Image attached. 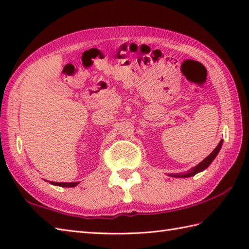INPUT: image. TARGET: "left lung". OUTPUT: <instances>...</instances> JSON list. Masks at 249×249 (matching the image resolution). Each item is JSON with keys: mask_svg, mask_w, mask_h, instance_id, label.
<instances>
[{"mask_svg": "<svg viewBox=\"0 0 249 249\" xmlns=\"http://www.w3.org/2000/svg\"><path fill=\"white\" fill-rule=\"evenodd\" d=\"M221 145H223V140H220V142L218 143V145L215 147V150L211 153V154L205 158V160H203L202 161H201L199 165H197L196 167H194L192 170H189L187 173H183V174H170L171 177H174V178H188V177H193V176H195V174H197L198 172H201V171H203L204 169H206L208 168L210 165H211V162H212L214 160H215V157L217 156V154H218V152L220 151V149H221Z\"/></svg>", "mask_w": 249, "mask_h": 249, "instance_id": "8db88e82", "label": "left lung"}]
</instances>
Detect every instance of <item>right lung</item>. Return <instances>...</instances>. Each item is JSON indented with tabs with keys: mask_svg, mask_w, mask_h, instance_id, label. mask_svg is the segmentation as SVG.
Listing matches in <instances>:
<instances>
[{
	"mask_svg": "<svg viewBox=\"0 0 249 249\" xmlns=\"http://www.w3.org/2000/svg\"><path fill=\"white\" fill-rule=\"evenodd\" d=\"M53 185H57V186H62V187H75L78 183L72 182V183H66V182H50Z\"/></svg>",
	"mask_w": 249,
	"mask_h": 249,
	"instance_id": "add662e5",
	"label": "right lung"
}]
</instances>
